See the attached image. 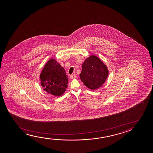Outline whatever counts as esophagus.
<instances>
[{
  "mask_svg": "<svg viewBox=\"0 0 153 153\" xmlns=\"http://www.w3.org/2000/svg\"><path fill=\"white\" fill-rule=\"evenodd\" d=\"M70 78H71V79H75V78H76V75L75 74H73V75H71L70 76Z\"/></svg>",
  "mask_w": 153,
  "mask_h": 153,
  "instance_id": "obj_1",
  "label": "esophagus"
}]
</instances>
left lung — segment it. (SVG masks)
<instances>
[{
  "label": "left lung",
  "instance_id": "1",
  "mask_svg": "<svg viewBox=\"0 0 153 153\" xmlns=\"http://www.w3.org/2000/svg\"><path fill=\"white\" fill-rule=\"evenodd\" d=\"M109 75V70L100 59L95 55H90L82 65L80 78L84 85L91 90H94L104 84Z\"/></svg>",
  "mask_w": 153,
  "mask_h": 153
}]
</instances>
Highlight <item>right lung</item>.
I'll use <instances>...</instances> for the list:
<instances>
[{
    "mask_svg": "<svg viewBox=\"0 0 153 153\" xmlns=\"http://www.w3.org/2000/svg\"><path fill=\"white\" fill-rule=\"evenodd\" d=\"M63 67L54 59H51L44 65L40 75L43 90L55 96H61L67 88L68 79Z\"/></svg>",
    "mask_w": 153,
    "mask_h": 153,
    "instance_id": "1",
    "label": "right lung"
}]
</instances>
